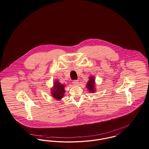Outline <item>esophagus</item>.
<instances>
[{"mask_svg": "<svg viewBox=\"0 0 149 149\" xmlns=\"http://www.w3.org/2000/svg\"><path fill=\"white\" fill-rule=\"evenodd\" d=\"M72 84L74 85H78L79 84V81H78V80H73Z\"/></svg>", "mask_w": 149, "mask_h": 149, "instance_id": "esophagus-1", "label": "esophagus"}]
</instances>
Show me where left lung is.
I'll list each match as a JSON object with an SVG mask.
<instances>
[{
    "mask_svg": "<svg viewBox=\"0 0 149 149\" xmlns=\"http://www.w3.org/2000/svg\"><path fill=\"white\" fill-rule=\"evenodd\" d=\"M86 88L90 93L95 92V81L93 76H90L89 78V81L86 85Z\"/></svg>",
    "mask_w": 149,
    "mask_h": 149,
    "instance_id": "8db88e82",
    "label": "left lung"
}]
</instances>
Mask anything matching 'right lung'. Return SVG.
I'll return each instance as SVG.
<instances>
[{
    "mask_svg": "<svg viewBox=\"0 0 149 149\" xmlns=\"http://www.w3.org/2000/svg\"><path fill=\"white\" fill-rule=\"evenodd\" d=\"M65 86V85L61 84L58 80H55L54 83V86L51 89V96L55 99L60 100L64 97Z\"/></svg>",
    "mask_w": 149,
    "mask_h": 149,
    "instance_id": "add662e5",
    "label": "right lung"
}]
</instances>
